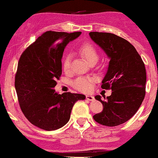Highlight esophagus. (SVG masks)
<instances>
[{"label":"esophagus","mask_w":158,"mask_h":158,"mask_svg":"<svg viewBox=\"0 0 158 158\" xmlns=\"http://www.w3.org/2000/svg\"><path fill=\"white\" fill-rule=\"evenodd\" d=\"M86 99L88 100V101H93L94 99V97L93 95H90V94H87L86 95Z\"/></svg>","instance_id":"obj_1"}]
</instances>
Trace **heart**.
<instances>
[{
  "instance_id": "obj_1",
  "label": "heart",
  "mask_w": 158,
  "mask_h": 158,
  "mask_svg": "<svg viewBox=\"0 0 158 158\" xmlns=\"http://www.w3.org/2000/svg\"><path fill=\"white\" fill-rule=\"evenodd\" d=\"M78 52L87 62L91 64H95L98 60V52L96 48L89 43H84L78 48ZM71 57L70 54H68L63 60V69L64 71H68L71 67ZM94 79L88 76H81L77 77L72 82V86L77 90L82 92H88L91 90Z\"/></svg>"
}]
</instances>
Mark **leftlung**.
I'll list each match as a JSON object with an SVG mask.
<instances>
[{
    "label": "left lung",
    "mask_w": 158,
    "mask_h": 158,
    "mask_svg": "<svg viewBox=\"0 0 158 158\" xmlns=\"http://www.w3.org/2000/svg\"><path fill=\"white\" fill-rule=\"evenodd\" d=\"M89 35L110 58L101 87L112 90L105 101L100 95L95 96L103 104V110L93 118L107 127L120 125L130 120L143 102L147 79L144 64L125 39L111 33L90 32Z\"/></svg>",
    "instance_id": "obj_1"
}]
</instances>
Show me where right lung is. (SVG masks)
I'll use <instances>...</instances> for the list:
<instances>
[{"label":"right lung","instance_id":"obj_1","mask_svg":"<svg viewBox=\"0 0 158 158\" xmlns=\"http://www.w3.org/2000/svg\"><path fill=\"white\" fill-rule=\"evenodd\" d=\"M81 34L46 31L20 57L15 82L18 101L27 119L39 128L54 131L64 126L76 101L85 99L84 94H59L54 89L62 74L64 50Z\"/></svg>","mask_w":158,"mask_h":158}]
</instances>
